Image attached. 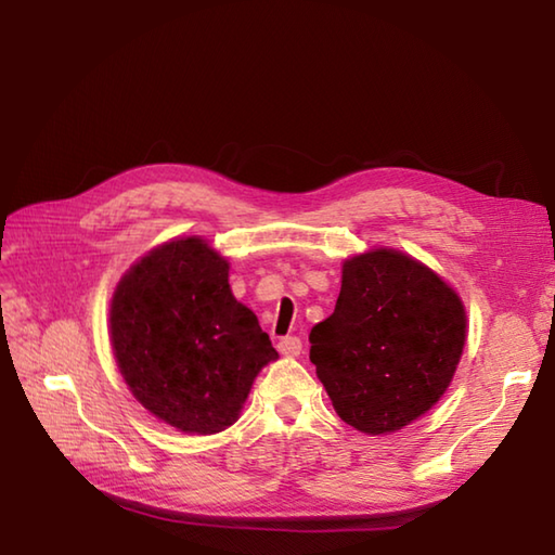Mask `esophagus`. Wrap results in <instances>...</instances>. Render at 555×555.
I'll return each mask as SVG.
<instances>
[{
	"label": "esophagus",
	"mask_w": 555,
	"mask_h": 555,
	"mask_svg": "<svg viewBox=\"0 0 555 555\" xmlns=\"http://www.w3.org/2000/svg\"><path fill=\"white\" fill-rule=\"evenodd\" d=\"M279 352L286 358H298L302 352V340L298 336H286L279 340Z\"/></svg>",
	"instance_id": "esophagus-1"
}]
</instances>
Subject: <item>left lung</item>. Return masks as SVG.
Segmentation results:
<instances>
[{
	"label": "left lung",
	"mask_w": 555,
	"mask_h": 555,
	"mask_svg": "<svg viewBox=\"0 0 555 555\" xmlns=\"http://www.w3.org/2000/svg\"><path fill=\"white\" fill-rule=\"evenodd\" d=\"M465 338L457 293L420 259L376 247L344 262L336 310L310 332V360L338 417L379 436L439 403Z\"/></svg>",
	"instance_id": "8db88e82"
}]
</instances>
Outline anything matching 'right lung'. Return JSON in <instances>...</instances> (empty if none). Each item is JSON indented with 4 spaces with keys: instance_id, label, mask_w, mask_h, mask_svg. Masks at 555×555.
<instances>
[{
    "instance_id": "right-lung-1",
    "label": "right lung",
    "mask_w": 555,
    "mask_h": 555,
    "mask_svg": "<svg viewBox=\"0 0 555 555\" xmlns=\"http://www.w3.org/2000/svg\"><path fill=\"white\" fill-rule=\"evenodd\" d=\"M109 334L138 403L185 434L231 427L259 370L279 358L255 312L233 298L229 259L199 235L152 247L126 271Z\"/></svg>"
}]
</instances>
